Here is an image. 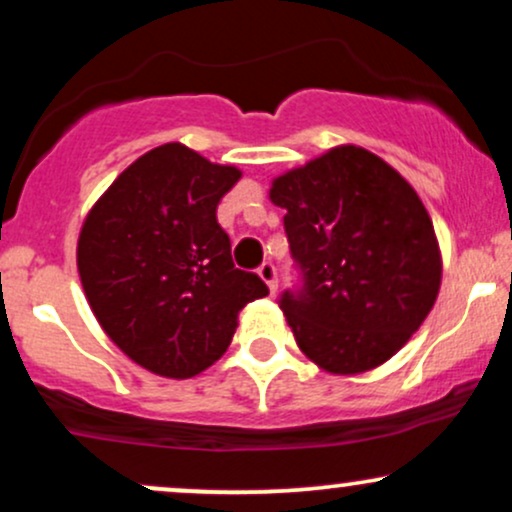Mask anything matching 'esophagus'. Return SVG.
I'll return each mask as SVG.
<instances>
[{
	"label": "esophagus",
	"mask_w": 512,
	"mask_h": 512,
	"mask_svg": "<svg viewBox=\"0 0 512 512\" xmlns=\"http://www.w3.org/2000/svg\"><path fill=\"white\" fill-rule=\"evenodd\" d=\"M257 274H260V279L267 283L269 291L276 293V288H279V272H276V267L272 262H264L260 269H257Z\"/></svg>",
	"instance_id": "obj_1"
}]
</instances>
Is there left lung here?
Returning <instances> with one entry per match:
<instances>
[{"label":"left lung","instance_id":"obj_1","mask_svg":"<svg viewBox=\"0 0 512 512\" xmlns=\"http://www.w3.org/2000/svg\"><path fill=\"white\" fill-rule=\"evenodd\" d=\"M298 286L279 307L303 353L331 374L379 367L434 307L441 255L415 190L384 159L341 145L276 178Z\"/></svg>","mask_w":512,"mask_h":512}]
</instances>
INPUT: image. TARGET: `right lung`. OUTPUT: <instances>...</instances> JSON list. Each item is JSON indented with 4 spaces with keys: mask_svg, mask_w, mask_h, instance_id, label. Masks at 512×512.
I'll return each mask as SVG.
<instances>
[{
    "mask_svg": "<svg viewBox=\"0 0 512 512\" xmlns=\"http://www.w3.org/2000/svg\"><path fill=\"white\" fill-rule=\"evenodd\" d=\"M236 166L166 143L128 166L90 209L78 238L83 291L131 360L188 379L229 348L238 312L269 293L236 269L217 205Z\"/></svg>",
    "mask_w": 512,
    "mask_h": 512,
    "instance_id": "1",
    "label": "right lung"
}]
</instances>
